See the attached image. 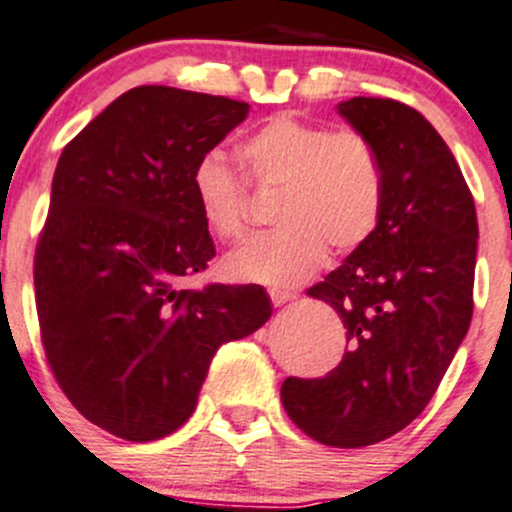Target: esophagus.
I'll return each instance as SVG.
<instances>
[{"label": "esophagus", "mask_w": 512, "mask_h": 512, "mask_svg": "<svg viewBox=\"0 0 512 512\" xmlns=\"http://www.w3.org/2000/svg\"><path fill=\"white\" fill-rule=\"evenodd\" d=\"M269 299H272L274 306H284L286 301H294V291H282V289H269Z\"/></svg>", "instance_id": "34e87169"}]
</instances>
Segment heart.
Returning <instances> with one entry per match:
<instances>
[{
  "label": "heart",
  "mask_w": 512,
  "mask_h": 512,
  "mask_svg": "<svg viewBox=\"0 0 512 512\" xmlns=\"http://www.w3.org/2000/svg\"><path fill=\"white\" fill-rule=\"evenodd\" d=\"M257 187H279L277 230L230 252L223 269L233 282L289 289L306 282L328 257L372 238L384 206V170L372 140L357 131H333L294 114L262 123L240 145ZM192 194L213 238L245 233V184L218 150L201 155Z\"/></svg>",
  "instance_id": "obj_1"
}]
</instances>
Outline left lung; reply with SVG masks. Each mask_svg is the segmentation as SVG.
I'll return each mask as SVG.
<instances>
[{
  "mask_svg": "<svg viewBox=\"0 0 512 512\" xmlns=\"http://www.w3.org/2000/svg\"><path fill=\"white\" fill-rule=\"evenodd\" d=\"M384 170L379 226L308 289L340 313L350 350L323 379L282 384L284 411L328 447L376 445L435 396L474 311V196L440 133L393 99L340 101Z\"/></svg>",
  "mask_w": 512,
  "mask_h": 512,
  "instance_id": "8db88e82",
  "label": "left lung"
}]
</instances>
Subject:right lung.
Listing matches in <instances>:
<instances>
[{
  "instance_id": "1",
  "label": "right lung",
  "mask_w": 512,
  "mask_h": 512,
  "mask_svg": "<svg viewBox=\"0 0 512 512\" xmlns=\"http://www.w3.org/2000/svg\"><path fill=\"white\" fill-rule=\"evenodd\" d=\"M250 104L187 89H128L65 145L36 247L43 350L89 423L131 442L182 428L223 342L272 316L257 284L179 289L216 247L192 172Z\"/></svg>"
}]
</instances>
